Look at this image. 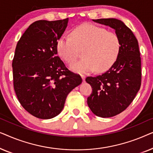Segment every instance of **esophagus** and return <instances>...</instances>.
Returning a JSON list of instances; mask_svg holds the SVG:
<instances>
[{
	"label": "esophagus",
	"mask_w": 153,
	"mask_h": 153,
	"mask_svg": "<svg viewBox=\"0 0 153 153\" xmlns=\"http://www.w3.org/2000/svg\"><path fill=\"white\" fill-rule=\"evenodd\" d=\"M81 79H82L83 82H84L85 79V76H84V75H81Z\"/></svg>",
	"instance_id": "esophagus-1"
}]
</instances>
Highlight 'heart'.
Listing matches in <instances>:
<instances>
[{
    "label": "heart",
    "mask_w": 153,
    "mask_h": 153,
    "mask_svg": "<svg viewBox=\"0 0 153 153\" xmlns=\"http://www.w3.org/2000/svg\"><path fill=\"white\" fill-rule=\"evenodd\" d=\"M56 49L60 57L68 63L74 62L79 51H83V59L70 66L72 72L82 74L95 70L99 72L108 70L117 59L120 42L116 33L85 24L73 30L71 37H60Z\"/></svg>",
    "instance_id": "1"
}]
</instances>
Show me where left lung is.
<instances>
[{
	"mask_svg": "<svg viewBox=\"0 0 153 153\" xmlns=\"http://www.w3.org/2000/svg\"><path fill=\"white\" fill-rule=\"evenodd\" d=\"M93 21L114 29L120 42V51L113 65L104 74L85 79L93 90L87 99L91 111L99 117L109 118L126 109L141 87L139 43L122 21L114 18Z\"/></svg>",
	"mask_w": 153,
	"mask_h": 153,
	"instance_id": "8db88e82",
	"label": "left lung"
}]
</instances>
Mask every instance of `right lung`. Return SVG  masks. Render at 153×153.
<instances>
[{"label": "right lung", "instance_id": "right-lung-1", "mask_svg": "<svg viewBox=\"0 0 153 153\" xmlns=\"http://www.w3.org/2000/svg\"><path fill=\"white\" fill-rule=\"evenodd\" d=\"M68 21L35 22L16 45L12 61L14 88L22 106L36 118L58 116L68 94L82 82L57 56L56 43Z\"/></svg>", "mask_w": 153, "mask_h": 153}]
</instances>
